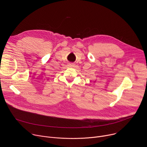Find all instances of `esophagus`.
Returning a JSON list of instances; mask_svg holds the SVG:
<instances>
[{
    "mask_svg": "<svg viewBox=\"0 0 147 147\" xmlns=\"http://www.w3.org/2000/svg\"><path fill=\"white\" fill-rule=\"evenodd\" d=\"M68 66H69V67H73V66H74V64H73V63H69Z\"/></svg>",
    "mask_w": 147,
    "mask_h": 147,
    "instance_id": "esophagus-1",
    "label": "esophagus"
}]
</instances>
